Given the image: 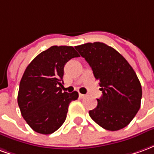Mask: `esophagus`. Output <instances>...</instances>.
<instances>
[{
	"instance_id": "34e87169",
	"label": "esophagus",
	"mask_w": 154,
	"mask_h": 154,
	"mask_svg": "<svg viewBox=\"0 0 154 154\" xmlns=\"http://www.w3.org/2000/svg\"><path fill=\"white\" fill-rule=\"evenodd\" d=\"M86 97V95H83V94H79V97L80 98H84V97Z\"/></svg>"
}]
</instances>
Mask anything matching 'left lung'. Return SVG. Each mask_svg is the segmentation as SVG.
<instances>
[{
    "label": "left lung",
    "instance_id": "1",
    "mask_svg": "<svg viewBox=\"0 0 154 154\" xmlns=\"http://www.w3.org/2000/svg\"><path fill=\"white\" fill-rule=\"evenodd\" d=\"M99 81L102 97L89 111L91 118L103 129L116 131L129 125L139 111L142 87L132 67L119 52L104 43L76 46Z\"/></svg>",
    "mask_w": 154,
    "mask_h": 154
}]
</instances>
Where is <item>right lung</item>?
<instances>
[{
  "instance_id": "right-lung-1",
  "label": "right lung",
  "mask_w": 154,
  "mask_h": 154,
  "mask_svg": "<svg viewBox=\"0 0 154 154\" xmlns=\"http://www.w3.org/2000/svg\"><path fill=\"white\" fill-rule=\"evenodd\" d=\"M79 54L72 46H52L35 57L23 74L18 105L25 120L35 132L50 134L63 124L71 101L78 93L63 92L65 64Z\"/></svg>"
}]
</instances>
